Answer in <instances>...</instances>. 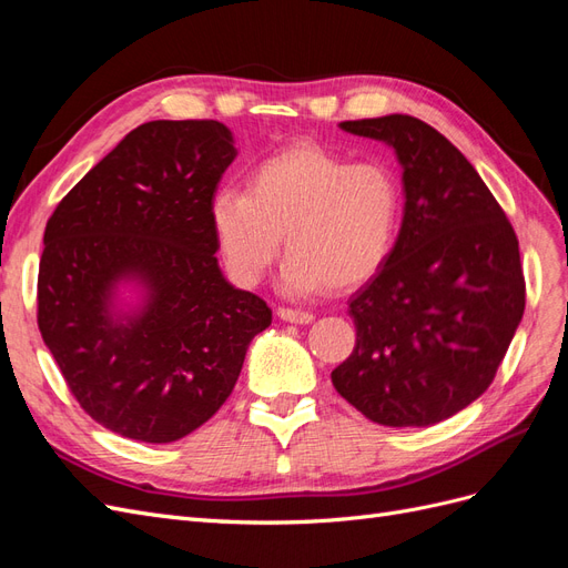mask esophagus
<instances>
[{
  "instance_id": "1",
  "label": "esophagus",
  "mask_w": 568,
  "mask_h": 568,
  "mask_svg": "<svg viewBox=\"0 0 568 568\" xmlns=\"http://www.w3.org/2000/svg\"><path fill=\"white\" fill-rule=\"evenodd\" d=\"M277 317L284 320V322H291V324H307L313 322V313H305V311H294V307H280L277 311Z\"/></svg>"
}]
</instances>
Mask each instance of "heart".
Returning a JSON list of instances; mask_svg holds the SVG:
<instances>
[{
	"mask_svg": "<svg viewBox=\"0 0 568 568\" xmlns=\"http://www.w3.org/2000/svg\"><path fill=\"white\" fill-rule=\"evenodd\" d=\"M403 186L382 161L351 163L320 144L282 149L251 168L246 194L220 189L211 225L232 277L253 286L280 253L282 284L311 294L369 282L398 244Z\"/></svg>",
	"mask_w": 568,
	"mask_h": 568,
	"instance_id": "1",
	"label": "heart"
}]
</instances>
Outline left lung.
<instances>
[{
    "label": "left lung",
    "mask_w": 568,
    "mask_h": 568,
    "mask_svg": "<svg viewBox=\"0 0 568 568\" xmlns=\"http://www.w3.org/2000/svg\"><path fill=\"white\" fill-rule=\"evenodd\" d=\"M403 165L405 215L388 263L351 298L355 348L334 388L384 426H432L484 393L524 317L514 234L474 165L424 120H346Z\"/></svg>",
    "instance_id": "1"
}]
</instances>
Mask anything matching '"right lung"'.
I'll list each match as a JSON object with an SVG mask.
<instances>
[{
    "label": "right lung",
    "mask_w": 568,
    "mask_h": 568,
    "mask_svg": "<svg viewBox=\"0 0 568 568\" xmlns=\"http://www.w3.org/2000/svg\"><path fill=\"white\" fill-rule=\"evenodd\" d=\"M236 156L217 120H151L101 159L47 220L38 326L80 407L113 434L173 443L230 398L267 303L217 267L211 199ZM148 303L113 318L112 288Z\"/></svg>",
    "instance_id": "right-lung-1"
}]
</instances>
